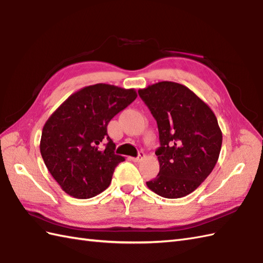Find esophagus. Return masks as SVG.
<instances>
[{
  "label": "esophagus",
  "instance_id": "esophagus-1",
  "mask_svg": "<svg viewBox=\"0 0 263 263\" xmlns=\"http://www.w3.org/2000/svg\"><path fill=\"white\" fill-rule=\"evenodd\" d=\"M144 157H145V154H144V152L140 151V152H139V155H138V157H136V158H132V160H133V161H136V162H139V161H141Z\"/></svg>",
  "mask_w": 263,
  "mask_h": 263
}]
</instances>
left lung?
<instances>
[{
    "label": "left lung",
    "mask_w": 263,
    "mask_h": 263,
    "mask_svg": "<svg viewBox=\"0 0 263 263\" xmlns=\"http://www.w3.org/2000/svg\"><path fill=\"white\" fill-rule=\"evenodd\" d=\"M157 121L160 164L156 178L146 181L164 198H180L198 188L214 169L222 146V131L214 112L184 85L159 82L139 89Z\"/></svg>",
    "instance_id": "left-lung-1"
}]
</instances>
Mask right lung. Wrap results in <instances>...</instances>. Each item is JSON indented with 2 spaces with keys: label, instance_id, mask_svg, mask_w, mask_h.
Here are the masks:
<instances>
[{
  "label": "right lung",
  "instance_id": "right-lung-1",
  "mask_svg": "<svg viewBox=\"0 0 263 263\" xmlns=\"http://www.w3.org/2000/svg\"><path fill=\"white\" fill-rule=\"evenodd\" d=\"M137 96L134 88L90 85L71 94L47 120L40 152L65 193L86 199L111 184L114 169L124 157L115 155L107 124Z\"/></svg>",
  "mask_w": 263,
  "mask_h": 263
}]
</instances>
